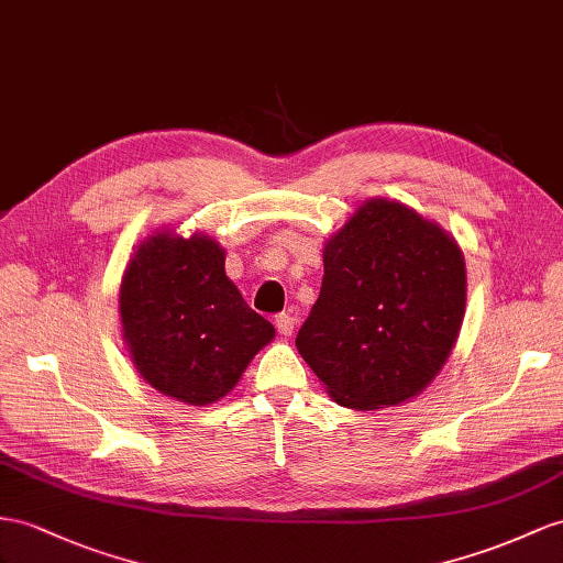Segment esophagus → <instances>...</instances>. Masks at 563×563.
<instances>
[{
    "label": "esophagus",
    "mask_w": 563,
    "mask_h": 563,
    "mask_svg": "<svg viewBox=\"0 0 563 563\" xmlns=\"http://www.w3.org/2000/svg\"><path fill=\"white\" fill-rule=\"evenodd\" d=\"M295 316H290V313H278L276 316V328L280 330V335H285V338H290L292 333H295Z\"/></svg>",
    "instance_id": "esophagus-1"
}]
</instances>
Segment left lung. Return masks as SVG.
<instances>
[{
    "label": "left lung",
    "instance_id": "8db88e82",
    "mask_svg": "<svg viewBox=\"0 0 563 563\" xmlns=\"http://www.w3.org/2000/svg\"><path fill=\"white\" fill-rule=\"evenodd\" d=\"M464 307L456 242L399 201L371 199L328 240L321 295L295 344L342 407H395L435 378Z\"/></svg>",
    "mask_w": 563,
    "mask_h": 563
}]
</instances>
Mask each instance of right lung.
Wrapping results in <instances>:
<instances>
[{"instance_id":"obj_1","label":"right lung","mask_w":563,"mask_h":563,"mask_svg":"<svg viewBox=\"0 0 563 563\" xmlns=\"http://www.w3.org/2000/svg\"><path fill=\"white\" fill-rule=\"evenodd\" d=\"M225 254L207 235H152L121 285L123 338L158 393L205 407L233 390L276 330L225 276Z\"/></svg>"}]
</instances>
